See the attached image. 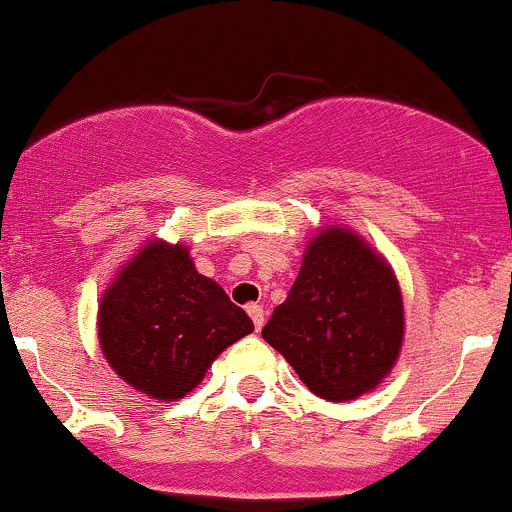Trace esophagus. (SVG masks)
<instances>
[{
  "label": "esophagus",
  "instance_id": "esophagus-1",
  "mask_svg": "<svg viewBox=\"0 0 512 512\" xmlns=\"http://www.w3.org/2000/svg\"><path fill=\"white\" fill-rule=\"evenodd\" d=\"M246 312H249L251 321H254L256 331L261 329V326H263V321H266V312H263V307H261V304H249V307H246Z\"/></svg>",
  "mask_w": 512,
  "mask_h": 512
}]
</instances>
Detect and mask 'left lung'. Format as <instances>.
Wrapping results in <instances>:
<instances>
[{
	"mask_svg": "<svg viewBox=\"0 0 512 512\" xmlns=\"http://www.w3.org/2000/svg\"><path fill=\"white\" fill-rule=\"evenodd\" d=\"M261 336L321 399L348 401L389 375L404 336L392 268L358 234L329 227L304 254Z\"/></svg>",
	"mask_w": 512,
	"mask_h": 512,
	"instance_id": "obj_1",
	"label": "left lung"
}]
</instances>
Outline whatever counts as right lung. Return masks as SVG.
<instances>
[{
	"label": "right lung",
	"instance_id": "obj_1",
	"mask_svg": "<svg viewBox=\"0 0 512 512\" xmlns=\"http://www.w3.org/2000/svg\"><path fill=\"white\" fill-rule=\"evenodd\" d=\"M254 331L249 314L195 271L186 246L154 241L120 271L99 307L106 360L137 392L176 401L212 360Z\"/></svg>",
	"mask_w": 512,
	"mask_h": 512
}]
</instances>
